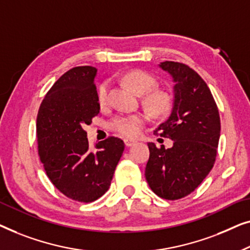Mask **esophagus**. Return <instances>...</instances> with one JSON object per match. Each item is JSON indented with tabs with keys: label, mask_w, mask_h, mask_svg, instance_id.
<instances>
[{
	"label": "esophagus",
	"mask_w": 250,
	"mask_h": 250,
	"mask_svg": "<svg viewBox=\"0 0 250 250\" xmlns=\"http://www.w3.org/2000/svg\"><path fill=\"white\" fill-rule=\"evenodd\" d=\"M124 142H125V145L126 147H130V146L135 145V144H136V140H132V139H125Z\"/></svg>",
	"instance_id": "1"
}]
</instances>
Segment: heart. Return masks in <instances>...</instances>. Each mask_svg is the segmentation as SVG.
I'll list each match as a JSON object with an SVG mask.
<instances>
[{"label":"heart","instance_id":"b5f03b06","mask_svg":"<svg viewBox=\"0 0 250 250\" xmlns=\"http://www.w3.org/2000/svg\"><path fill=\"white\" fill-rule=\"evenodd\" d=\"M124 82L138 95H144V104L150 112L156 115L167 114L172 107L171 96L165 91L153 89L156 85L155 79L149 73L142 70H131L125 72L122 76ZM108 89L110 83L108 82L101 83L97 87V101L101 105L107 103ZM147 118L144 114H119L108 121L107 126L112 131L119 135L133 138L138 136L142 131L143 125L146 124Z\"/></svg>","mask_w":250,"mask_h":250}]
</instances>
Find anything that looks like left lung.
Instances as JSON below:
<instances>
[{
    "instance_id": "obj_1",
    "label": "left lung",
    "mask_w": 250,
    "mask_h": 250,
    "mask_svg": "<svg viewBox=\"0 0 250 250\" xmlns=\"http://www.w3.org/2000/svg\"><path fill=\"white\" fill-rule=\"evenodd\" d=\"M160 66L173 78L174 100L170 117L154 132L173 140V146L148 143L145 177L157 196L175 200L191 194L212 170L221 122L213 95L195 70L173 61Z\"/></svg>"
}]
</instances>
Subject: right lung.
I'll return each mask as SVG.
<instances>
[{
    "label": "right lung",
    "instance_id": "add662e5",
    "mask_svg": "<svg viewBox=\"0 0 250 250\" xmlns=\"http://www.w3.org/2000/svg\"><path fill=\"white\" fill-rule=\"evenodd\" d=\"M97 69H70L45 95L37 114L38 155L55 188L70 199L90 203L110 188L125 150L117 137L90 148L83 130L100 113L94 79Z\"/></svg>",
    "mask_w": 250,
    "mask_h": 250
}]
</instances>
